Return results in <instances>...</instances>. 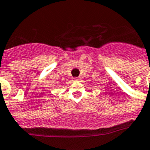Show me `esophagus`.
<instances>
[{
    "instance_id": "obj_1",
    "label": "esophagus",
    "mask_w": 150,
    "mask_h": 150,
    "mask_svg": "<svg viewBox=\"0 0 150 150\" xmlns=\"http://www.w3.org/2000/svg\"><path fill=\"white\" fill-rule=\"evenodd\" d=\"M80 79L79 78H73V81H79Z\"/></svg>"
}]
</instances>
